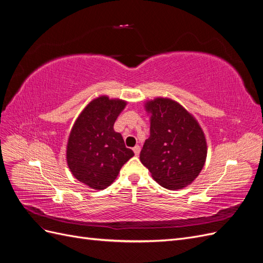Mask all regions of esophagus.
<instances>
[{"label": "esophagus", "mask_w": 263, "mask_h": 263, "mask_svg": "<svg viewBox=\"0 0 263 263\" xmlns=\"http://www.w3.org/2000/svg\"><path fill=\"white\" fill-rule=\"evenodd\" d=\"M134 153H135V155H136V156H138L139 155V153H140V147L137 145V146H135L134 147Z\"/></svg>", "instance_id": "34e87169"}]
</instances>
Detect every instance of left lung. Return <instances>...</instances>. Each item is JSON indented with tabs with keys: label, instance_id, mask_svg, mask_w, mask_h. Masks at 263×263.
<instances>
[{
	"label": "left lung",
	"instance_id": "1",
	"mask_svg": "<svg viewBox=\"0 0 263 263\" xmlns=\"http://www.w3.org/2000/svg\"><path fill=\"white\" fill-rule=\"evenodd\" d=\"M145 107L150 114V136L140 151L141 163L161 186H187L200 174L208 155L201 126L171 99L157 98Z\"/></svg>",
	"mask_w": 263,
	"mask_h": 263
}]
</instances>
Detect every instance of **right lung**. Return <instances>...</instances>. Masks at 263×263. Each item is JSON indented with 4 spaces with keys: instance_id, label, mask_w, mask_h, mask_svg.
<instances>
[{
    "instance_id": "obj_1",
    "label": "right lung",
    "mask_w": 263,
    "mask_h": 263,
    "mask_svg": "<svg viewBox=\"0 0 263 263\" xmlns=\"http://www.w3.org/2000/svg\"><path fill=\"white\" fill-rule=\"evenodd\" d=\"M126 102L102 95L85 106L70 132L67 162L73 177L94 190L112 184L122 166L134 156L114 123Z\"/></svg>"
}]
</instances>
